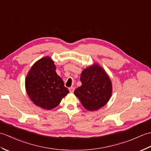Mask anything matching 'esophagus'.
<instances>
[{"instance_id": "1", "label": "esophagus", "mask_w": 151, "mask_h": 151, "mask_svg": "<svg viewBox=\"0 0 151 151\" xmlns=\"http://www.w3.org/2000/svg\"><path fill=\"white\" fill-rule=\"evenodd\" d=\"M69 91L70 93H73L74 91H75V88H74V87H70V88H69Z\"/></svg>"}]
</instances>
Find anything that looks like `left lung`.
I'll return each mask as SVG.
<instances>
[{
    "label": "left lung",
    "mask_w": 151,
    "mask_h": 151,
    "mask_svg": "<svg viewBox=\"0 0 151 151\" xmlns=\"http://www.w3.org/2000/svg\"><path fill=\"white\" fill-rule=\"evenodd\" d=\"M82 86L74 93L83 106L89 111L97 110L107 103L111 95V83L104 70L96 64L83 70Z\"/></svg>",
    "instance_id": "obj_1"
}]
</instances>
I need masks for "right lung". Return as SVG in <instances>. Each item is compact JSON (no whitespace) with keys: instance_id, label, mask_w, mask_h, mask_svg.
Masks as SVG:
<instances>
[{"instance_id":"obj_1","label":"right lung","mask_w":151,"mask_h":151,"mask_svg":"<svg viewBox=\"0 0 151 151\" xmlns=\"http://www.w3.org/2000/svg\"><path fill=\"white\" fill-rule=\"evenodd\" d=\"M25 86L32 101L45 110L56 107L69 93L57 75L54 62L48 56L34 64L27 76Z\"/></svg>"}]
</instances>
